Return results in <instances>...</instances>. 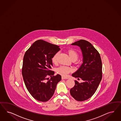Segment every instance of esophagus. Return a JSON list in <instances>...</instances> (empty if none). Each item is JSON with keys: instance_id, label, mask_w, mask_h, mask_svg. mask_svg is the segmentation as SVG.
Returning a JSON list of instances; mask_svg holds the SVG:
<instances>
[{"instance_id": "34e87169", "label": "esophagus", "mask_w": 121, "mask_h": 121, "mask_svg": "<svg viewBox=\"0 0 121 121\" xmlns=\"http://www.w3.org/2000/svg\"><path fill=\"white\" fill-rule=\"evenodd\" d=\"M61 79H62V80H64V79H67V78L66 77H65L62 76Z\"/></svg>"}]
</instances>
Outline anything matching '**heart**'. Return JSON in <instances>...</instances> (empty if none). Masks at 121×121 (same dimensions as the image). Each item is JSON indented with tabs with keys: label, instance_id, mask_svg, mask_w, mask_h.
I'll return each instance as SVG.
<instances>
[{
	"label": "heart",
	"instance_id": "obj_1",
	"mask_svg": "<svg viewBox=\"0 0 121 121\" xmlns=\"http://www.w3.org/2000/svg\"><path fill=\"white\" fill-rule=\"evenodd\" d=\"M68 53L70 56V58L72 60L75 59L76 60L78 58V53L74 50V49H70L68 50ZM58 53H56L53 56L52 58V62L56 64L57 62V57ZM73 71V68L69 67L67 66L63 65L61 66L57 69V72L59 74L62 75V76H65L67 74H68L69 73H70L71 72Z\"/></svg>",
	"mask_w": 121,
	"mask_h": 121
}]
</instances>
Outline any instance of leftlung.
I'll use <instances>...</instances> for the list:
<instances>
[{
    "instance_id": "1",
    "label": "left lung",
    "mask_w": 121,
    "mask_h": 121,
    "mask_svg": "<svg viewBox=\"0 0 121 121\" xmlns=\"http://www.w3.org/2000/svg\"><path fill=\"white\" fill-rule=\"evenodd\" d=\"M80 47L83 55V63L72 74L81 78V83L75 81V86L70 90V94L78 101H84L91 98L97 89L102 79V62L100 54L89 42L81 39L71 44Z\"/></svg>"
}]
</instances>
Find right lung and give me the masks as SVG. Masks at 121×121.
<instances>
[{"label":"right lung","mask_w":121,"mask_h":121,"mask_svg":"<svg viewBox=\"0 0 121 121\" xmlns=\"http://www.w3.org/2000/svg\"><path fill=\"white\" fill-rule=\"evenodd\" d=\"M60 50L59 46L39 39L32 44L23 56L22 73L24 82L29 93L39 101H48L61 79L60 75L53 76L54 72L50 70L52 59ZM48 75L51 77L49 80L47 78Z\"/></svg>","instance_id":"1"}]
</instances>
